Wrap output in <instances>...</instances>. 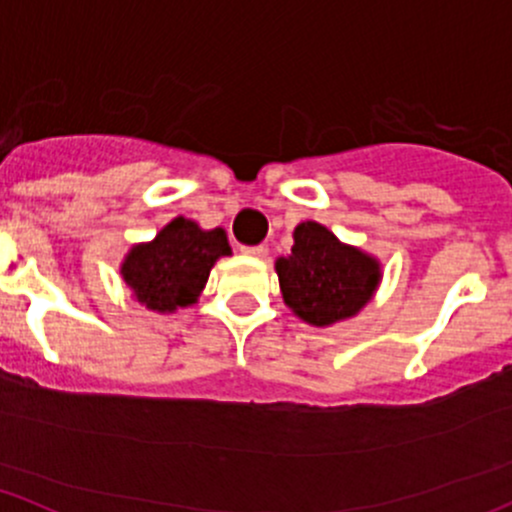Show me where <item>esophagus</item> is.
Returning <instances> with one entry per match:
<instances>
[{
    "instance_id": "1",
    "label": "esophagus",
    "mask_w": 512,
    "mask_h": 512,
    "mask_svg": "<svg viewBox=\"0 0 512 512\" xmlns=\"http://www.w3.org/2000/svg\"><path fill=\"white\" fill-rule=\"evenodd\" d=\"M245 255H252V257H265L267 255V245H242L240 247Z\"/></svg>"
}]
</instances>
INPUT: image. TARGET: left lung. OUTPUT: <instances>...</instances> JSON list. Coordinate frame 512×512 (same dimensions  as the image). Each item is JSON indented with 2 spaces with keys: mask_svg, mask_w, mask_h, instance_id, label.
Wrapping results in <instances>:
<instances>
[{
  "mask_svg": "<svg viewBox=\"0 0 512 512\" xmlns=\"http://www.w3.org/2000/svg\"><path fill=\"white\" fill-rule=\"evenodd\" d=\"M279 287L289 309L314 326H328L358 314L378 287V262L341 245L319 223L294 230L289 257L277 260Z\"/></svg>",
  "mask_w": 512,
  "mask_h": 512,
  "instance_id": "1",
  "label": "left lung"
}]
</instances>
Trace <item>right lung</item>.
<instances>
[{
  "label": "right lung",
  "mask_w": 512,
  "mask_h": 512,
  "mask_svg": "<svg viewBox=\"0 0 512 512\" xmlns=\"http://www.w3.org/2000/svg\"><path fill=\"white\" fill-rule=\"evenodd\" d=\"M230 255L220 228L201 230L176 218L149 245L134 247L122 265V277L137 299L154 311H174L196 301L218 257Z\"/></svg>",
  "instance_id": "1"
}]
</instances>
